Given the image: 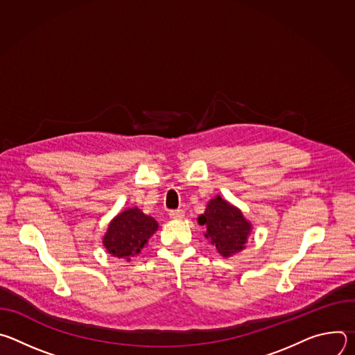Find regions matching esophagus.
<instances>
[{
  "instance_id": "1",
  "label": "esophagus",
  "mask_w": 355,
  "mask_h": 355,
  "mask_svg": "<svg viewBox=\"0 0 355 355\" xmlns=\"http://www.w3.org/2000/svg\"><path fill=\"white\" fill-rule=\"evenodd\" d=\"M170 218L171 219H175V220H180V219H182L184 216H185V212L182 211V209H174V211H170Z\"/></svg>"
}]
</instances>
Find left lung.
<instances>
[{
	"label": "left lung",
	"instance_id": "left-lung-1",
	"mask_svg": "<svg viewBox=\"0 0 355 355\" xmlns=\"http://www.w3.org/2000/svg\"><path fill=\"white\" fill-rule=\"evenodd\" d=\"M198 223L207 227L205 237L226 259L245 247L251 232V223L241 211L230 205L220 195L208 202L205 214L198 218Z\"/></svg>",
	"mask_w": 355,
	"mask_h": 355
}]
</instances>
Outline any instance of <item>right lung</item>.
I'll return each instance as SVG.
<instances>
[{"label": "right lung", "mask_w": 355, "mask_h": 355, "mask_svg": "<svg viewBox=\"0 0 355 355\" xmlns=\"http://www.w3.org/2000/svg\"><path fill=\"white\" fill-rule=\"evenodd\" d=\"M157 229L159 223L155 218L144 215L137 208H130L111 220L103 243L110 254L129 261L130 257L139 254Z\"/></svg>", "instance_id": "obj_1"}]
</instances>
